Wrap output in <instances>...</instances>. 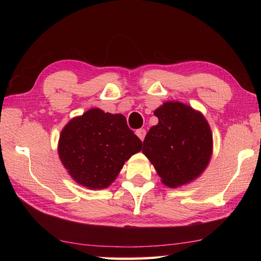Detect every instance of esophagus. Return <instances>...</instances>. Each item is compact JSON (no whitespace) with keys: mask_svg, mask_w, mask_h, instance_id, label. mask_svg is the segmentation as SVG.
Returning a JSON list of instances; mask_svg holds the SVG:
<instances>
[{"mask_svg":"<svg viewBox=\"0 0 261 261\" xmlns=\"http://www.w3.org/2000/svg\"><path fill=\"white\" fill-rule=\"evenodd\" d=\"M136 135L139 137V139L143 141L144 140V138H145V136H146V130L145 129H138L136 131Z\"/></svg>","mask_w":261,"mask_h":261,"instance_id":"34e87169","label":"esophagus"}]
</instances>
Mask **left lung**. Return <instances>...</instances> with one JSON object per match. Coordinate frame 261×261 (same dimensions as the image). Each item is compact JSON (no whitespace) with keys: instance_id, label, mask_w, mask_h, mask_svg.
I'll use <instances>...</instances> for the list:
<instances>
[{"instance_id":"left-lung-1","label":"left lung","mask_w":261,"mask_h":261,"mask_svg":"<svg viewBox=\"0 0 261 261\" xmlns=\"http://www.w3.org/2000/svg\"><path fill=\"white\" fill-rule=\"evenodd\" d=\"M144 140L143 153L153 163L162 183L170 188L197 178L210 162L213 137L199 112L180 102H165Z\"/></svg>"}]
</instances>
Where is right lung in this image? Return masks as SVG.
Listing matches in <instances>:
<instances>
[{
	"label": "right lung",
	"instance_id": "1",
	"mask_svg": "<svg viewBox=\"0 0 261 261\" xmlns=\"http://www.w3.org/2000/svg\"><path fill=\"white\" fill-rule=\"evenodd\" d=\"M141 146L123 115L93 108L72 118L62 130L59 154L77 183L88 189H105Z\"/></svg>",
	"mask_w": 261,
	"mask_h": 261
}]
</instances>
